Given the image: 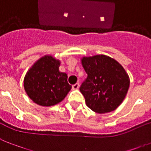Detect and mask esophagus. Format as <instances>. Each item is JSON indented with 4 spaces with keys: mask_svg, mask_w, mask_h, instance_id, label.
<instances>
[{
    "mask_svg": "<svg viewBox=\"0 0 151 151\" xmlns=\"http://www.w3.org/2000/svg\"><path fill=\"white\" fill-rule=\"evenodd\" d=\"M79 87H80L79 83H75V84L72 85V89H73V90H78V88H79Z\"/></svg>",
    "mask_w": 151,
    "mask_h": 151,
    "instance_id": "obj_1",
    "label": "esophagus"
}]
</instances>
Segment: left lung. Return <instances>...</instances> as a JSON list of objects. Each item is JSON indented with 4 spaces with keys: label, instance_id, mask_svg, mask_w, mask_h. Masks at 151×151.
Masks as SVG:
<instances>
[{
    "label": "left lung",
    "instance_id": "1",
    "mask_svg": "<svg viewBox=\"0 0 151 151\" xmlns=\"http://www.w3.org/2000/svg\"><path fill=\"white\" fill-rule=\"evenodd\" d=\"M87 78L80 87L86 104L98 114L116 110L126 97L130 78L118 61L104 54L81 59Z\"/></svg>",
    "mask_w": 151,
    "mask_h": 151
}]
</instances>
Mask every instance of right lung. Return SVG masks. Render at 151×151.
Instances as JSON below:
<instances>
[{"label": "right lung", "mask_w": 151, "mask_h": 151, "mask_svg": "<svg viewBox=\"0 0 151 151\" xmlns=\"http://www.w3.org/2000/svg\"><path fill=\"white\" fill-rule=\"evenodd\" d=\"M60 60L47 54L35 61L27 71L24 87L30 99L43 107H50L65 98L71 85L68 74L59 70Z\"/></svg>", "instance_id": "1"}]
</instances>
